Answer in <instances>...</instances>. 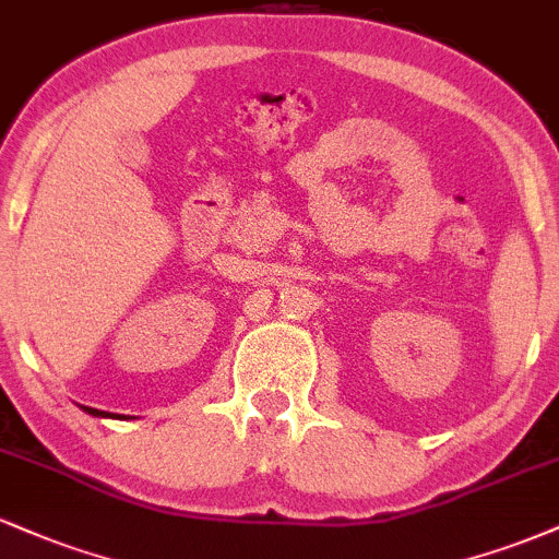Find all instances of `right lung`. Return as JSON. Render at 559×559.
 Returning a JSON list of instances; mask_svg holds the SVG:
<instances>
[{
    "mask_svg": "<svg viewBox=\"0 0 559 559\" xmlns=\"http://www.w3.org/2000/svg\"><path fill=\"white\" fill-rule=\"evenodd\" d=\"M85 413H91V416H109V413H104V411H96V408H83ZM111 418H117V416H111Z\"/></svg>",
    "mask_w": 559,
    "mask_h": 559,
    "instance_id": "right-lung-1",
    "label": "right lung"
}]
</instances>
